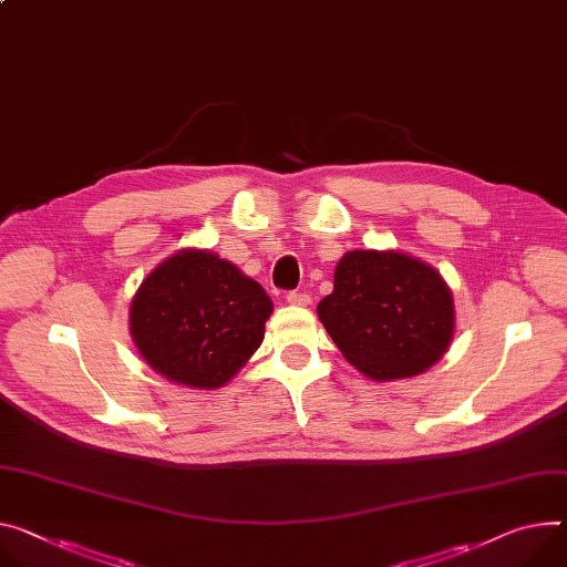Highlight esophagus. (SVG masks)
I'll return each instance as SVG.
<instances>
[{
  "label": "esophagus",
  "mask_w": 567,
  "mask_h": 567,
  "mask_svg": "<svg viewBox=\"0 0 567 567\" xmlns=\"http://www.w3.org/2000/svg\"><path fill=\"white\" fill-rule=\"evenodd\" d=\"M286 299H288V303H292V307H309L311 303V297L307 292H297V290L288 292Z\"/></svg>",
  "instance_id": "34e87169"
}]
</instances>
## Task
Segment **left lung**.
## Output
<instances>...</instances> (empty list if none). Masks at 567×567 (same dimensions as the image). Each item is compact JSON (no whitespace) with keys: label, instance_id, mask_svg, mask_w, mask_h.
<instances>
[{"label":"left lung","instance_id":"obj_1","mask_svg":"<svg viewBox=\"0 0 567 567\" xmlns=\"http://www.w3.org/2000/svg\"><path fill=\"white\" fill-rule=\"evenodd\" d=\"M318 316L342 357L374 381L424 372L454 338L450 286L424 260L395 249L347 251Z\"/></svg>","mask_w":567,"mask_h":567}]
</instances>
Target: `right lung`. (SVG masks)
<instances>
[{"instance_id": "add662e5", "label": "right lung", "mask_w": 567, "mask_h": 567, "mask_svg": "<svg viewBox=\"0 0 567 567\" xmlns=\"http://www.w3.org/2000/svg\"><path fill=\"white\" fill-rule=\"evenodd\" d=\"M264 286L208 249H182L156 266L128 311L141 357L165 379L199 390L225 385L266 336Z\"/></svg>"}]
</instances>
